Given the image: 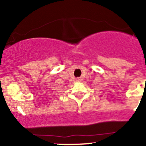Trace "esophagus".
Here are the masks:
<instances>
[{
	"label": "esophagus",
	"mask_w": 146,
	"mask_h": 146,
	"mask_svg": "<svg viewBox=\"0 0 146 146\" xmlns=\"http://www.w3.org/2000/svg\"><path fill=\"white\" fill-rule=\"evenodd\" d=\"M78 80H80V79H78Z\"/></svg>",
	"instance_id": "obj_1"
}]
</instances>
